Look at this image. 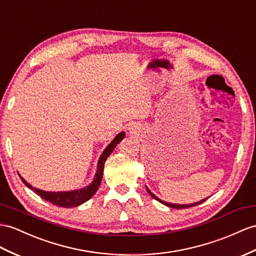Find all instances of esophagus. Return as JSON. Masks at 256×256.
<instances>
[{"label": "esophagus", "mask_w": 256, "mask_h": 256, "mask_svg": "<svg viewBox=\"0 0 256 256\" xmlns=\"http://www.w3.org/2000/svg\"><path fill=\"white\" fill-rule=\"evenodd\" d=\"M132 130H133V128H132Z\"/></svg>", "instance_id": "1"}]
</instances>
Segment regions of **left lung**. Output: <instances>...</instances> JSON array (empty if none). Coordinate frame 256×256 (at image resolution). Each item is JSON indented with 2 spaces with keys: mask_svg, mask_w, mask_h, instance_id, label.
<instances>
[{
  "mask_svg": "<svg viewBox=\"0 0 256 256\" xmlns=\"http://www.w3.org/2000/svg\"><path fill=\"white\" fill-rule=\"evenodd\" d=\"M146 189H147V192H148V194L152 196L154 199H156V201H159V202H161L162 204H164V206H170V208H190V206H198V204H200V203H202L203 201L204 200H206V199H202V200H200V201H198V202H194V203H190V204H178V203H168V202H166V201H162L161 199H159L158 196H156L152 192L149 190V188L146 186Z\"/></svg>",
  "mask_w": 256,
  "mask_h": 256,
  "instance_id": "1",
  "label": "left lung"
}]
</instances>
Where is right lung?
<instances>
[{
  "label": "right lung",
  "instance_id": "add662e5",
  "mask_svg": "<svg viewBox=\"0 0 256 256\" xmlns=\"http://www.w3.org/2000/svg\"><path fill=\"white\" fill-rule=\"evenodd\" d=\"M124 137H126V133L124 132L119 133L114 137V140L106 147V149L104 150L100 160H98L97 171L95 173L93 182L84 188L76 189V190H71V192H45V190H41V189H38L36 187H32L27 180L22 178L20 174H19V178H22V182L26 186H27L29 189H31V190H34L36 194L40 196L42 199L50 201V203H53V204L57 206L74 208L78 206H81L82 203L90 200L97 192V189L100 187L102 180L104 162H106L107 158L111 154V152H114L116 146L124 138Z\"/></svg>",
  "mask_w": 256,
  "mask_h": 256
}]
</instances>
